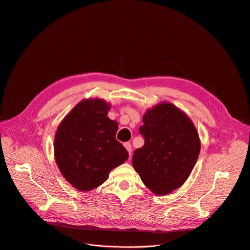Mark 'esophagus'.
<instances>
[{
    "mask_svg": "<svg viewBox=\"0 0 250 250\" xmlns=\"http://www.w3.org/2000/svg\"><path fill=\"white\" fill-rule=\"evenodd\" d=\"M124 146H125V147L126 148V150H127V152H128V154H129V156H130V154H131V145L129 144V142H125V144Z\"/></svg>",
    "mask_w": 250,
    "mask_h": 250,
    "instance_id": "esophagus-1",
    "label": "esophagus"
}]
</instances>
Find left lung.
<instances>
[{
	"label": "left lung",
	"mask_w": 250,
	"mask_h": 250,
	"mask_svg": "<svg viewBox=\"0 0 250 250\" xmlns=\"http://www.w3.org/2000/svg\"><path fill=\"white\" fill-rule=\"evenodd\" d=\"M142 121L145 146L134 150L133 168L154 194L167 195L192 172L201 148L199 134L187 115L170 103L148 110Z\"/></svg>",
	"instance_id": "left-lung-1"
}]
</instances>
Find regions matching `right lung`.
<instances>
[{"mask_svg":"<svg viewBox=\"0 0 250 250\" xmlns=\"http://www.w3.org/2000/svg\"><path fill=\"white\" fill-rule=\"evenodd\" d=\"M111 108L100 99L80 102L59 125L54 155L65 179L80 191L102 185L114 168L128 158L116 138L118 123L106 115Z\"/></svg>","mask_w":250,"mask_h":250,"instance_id":"right-lung-1","label":"right lung"}]
</instances>
